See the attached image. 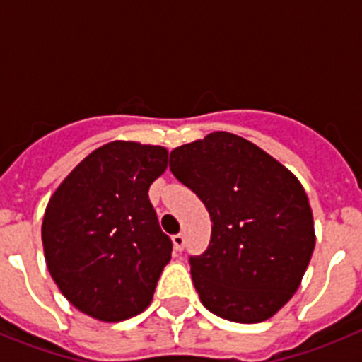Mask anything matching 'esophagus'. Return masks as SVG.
<instances>
[{
    "instance_id": "obj_1",
    "label": "esophagus",
    "mask_w": 362,
    "mask_h": 362,
    "mask_svg": "<svg viewBox=\"0 0 362 362\" xmlns=\"http://www.w3.org/2000/svg\"><path fill=\"white\" fill-rule=\"evenodd\" d=\"M172 241H174V248L177 252H181L185 248V235L183 233H175L174 238H172Z\"/></svg>"
}]
</instances>
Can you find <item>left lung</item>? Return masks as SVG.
Listing matches in <instances>:
<instances>
[{"label":"left lung","mask_w":362,"mask_h":362,"mask_svg":"<svg viewBox=\"0 0 362 362\" xmlns=\"http://www.w3.org/2000/svg\"><path fill=\"white\" fill-rule=\"evenodd\" d=\"M170 170L204 203L209 248L190 255L204 308L233 322H261L283 308L315 246L312 209L296 175L228 132L170 152Z\"/></svg>","instance_id":"1"}]
</instances>
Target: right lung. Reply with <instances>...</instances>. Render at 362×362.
Instances as JSON below:
<instances>
[{
  "label": "right lung",
  "instance_id": "add662e5",
  "mask_svg": "<svg viewBox=\"0 0 362 362\" xmlns=\"http://www.w3.org/2000/svg\"><path fill=\"white\" fill-rule=\"evenodd\" d=\"M166 159L163 146L112 141L86 156L47 204L41 239L50 276L90 317L123 321L152 300L172 257L148 199Z\"/></svg>",
  "mask_w": 362,
  "mask_h": 362
}]
</instances>
